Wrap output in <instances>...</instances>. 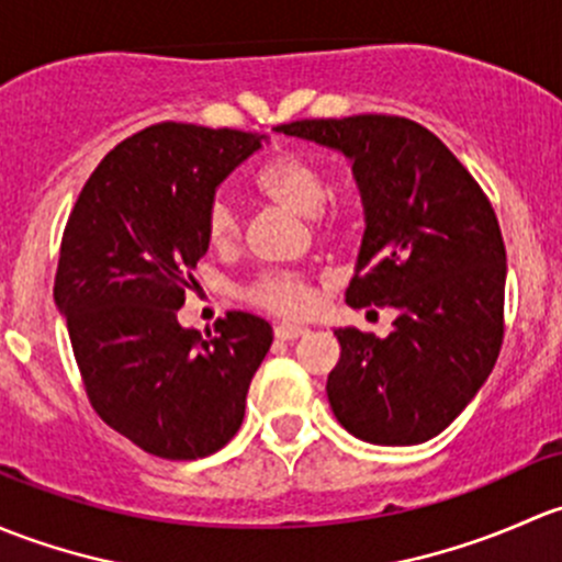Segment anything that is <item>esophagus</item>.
<instances>
[{"instance_id": "esophagus-1", "label": "esophagus", "mask_w": 562, "mask_h": 562, "mask_svg": "<svg viewBox=\"0 0 562 562\" xmlns=\"http://www.w3.org/2000/svg\"><path fill=\"white\" fill-rule=\"evenodd\" d=\"M308 335V327H297V324H279L276 327V338L279 340H297Z\"/></svg>"}]
</instances>
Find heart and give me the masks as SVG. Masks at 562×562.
Instances as JSON below:
<instances>
[{"label": "heart", "mask_w": 562, "mask_h": 562, "mask_svg": "<svg viewBox=\"0 0 562 562\" xmlns=\"http://www.w3.org/2000/svg\"><path fill=\"white\" fill-rule=\"evenodd\" d=\"M257 189L268 200L283 207L314 216V229L322 238H335L340 233L338 213L324 211L327 200V176L314 159L300 154H281L262 167L254 178ZM205 233L213 246H229L240 235V216L227 196H213L205 213ZM246 300L257 308L276 316H303L314 303L311 281L294 270H268L246 286Z\"/></svg>", "instance_id": "obj_1"}]
</instances>
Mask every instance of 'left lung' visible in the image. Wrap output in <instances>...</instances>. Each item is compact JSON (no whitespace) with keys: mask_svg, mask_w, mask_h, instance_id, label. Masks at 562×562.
<instances>
[{"mask_svg":"<svg viewBox=\"0 0 562 562\" xmlns=\"http://www.w3.org/2000/svg\"><path fill=\"white\" fill-rule=\"evenodd\" d=\"M276 132L355 161L366 238L346 303L401 314L386 338L335 329V419L381 447L430 441L473 401L501 355L506 246L493 205L460 159L403 115L303 119Z\"/></svg>","mask_w":562,"mask_h":562,"instance_id":"left-lung-1","label":"left lung"}]
</instances>
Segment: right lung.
<instances>
[{
    "mask_svg": "<svg viewBox=\"0 0 562 562\" xmlns=\"http://www.w3.org/2000/svg\"><path fill=\"white\" fill-rule=\"evenodd\" d=\"M262 135L161 121L97 165L61 235L54 300L91 408L135 447L196 460L240 430L248 384L273 344L265 319L229 311L213 335L178 324L207 251L216 187Z\"/></svg>",
    "mask_w": 562,
    "mask_h": 562,
    "instance_id": "right-lung-1",
    "label": "right lung"
}]
</instances>
